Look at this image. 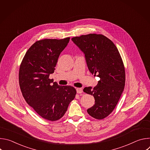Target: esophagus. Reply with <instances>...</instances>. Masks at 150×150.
I'll return each mask as SVG.
<instances>
[{"label":"esophagus","mask_w":150,"mask_h":150,"mask_svg":"<svg viewBox=\"0 0 150 150\" xmlns=\"http://www.w3.org/2000/svg\"><path fill=\"white\" fill-rule=\"evenodd\" d=\"M76 92L78 94H81L83 93V90L81 88H76Z\"/></svg>","instance_id":"esophagus-1"}]
</instances>
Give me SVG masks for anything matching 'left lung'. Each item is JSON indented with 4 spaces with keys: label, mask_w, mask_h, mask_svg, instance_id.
<instances>
[{
    "label": "left lung",
    "mask_w": 150,
    "mask_h": 150,
    "mask_svg": "<svg viewBox=\"0 0 150 150\" xmlns=\"http://www.w3.org/2000/svg\"><path fill=\"white\" fill-rule=\"evenodd\" d=\"M72 40L85 54L90 72L100 78L94 88H83L95 99L87 112L96 119H104L113 111L125 88V70L120 54L113 42L102 34L82 35Z\"/></svg>",
    "instance_id": "obj_1"
}]
</instances>
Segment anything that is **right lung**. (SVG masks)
<instances>
[{
	"label": "right lung",
	"instance_id": "obj_1",
	"mask_svg": "<svg viewBox=\"0 0 150 150\" xmlns=\"http://www.w3.org/2000/svg\"><path fill=\"white\" fill-rule=\"evenodd\" d=\"M69 39L37 41L26 52L19 67V83L24 99L38 115L50 121L63 116L76 94L74 87L61 86L49 78Z\"/></svg>",
	"mask_w": 150,
	"mask_h": 150
}]
</instances>
